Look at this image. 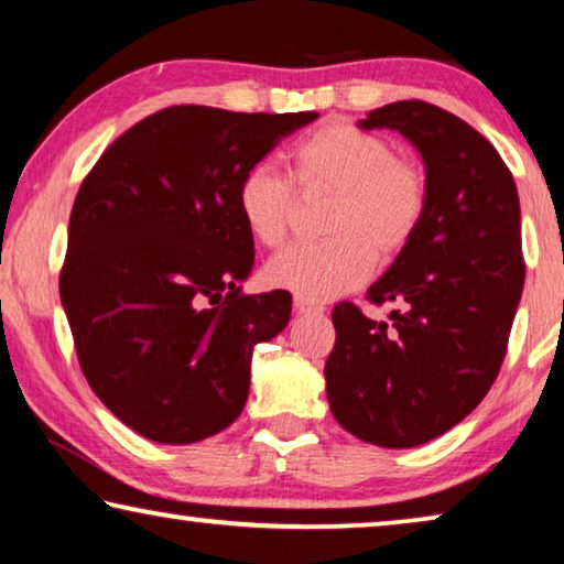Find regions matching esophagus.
<instances>
[{"label": "esophagus", "mask_w": 564, "mask_h": 564, "mask_svg": "<svg viewBox=\"0 0 564 564\" xmlns=\"http://www.w3.org/2000/svg\"><path fill=\"white\" fill-rule=\"evenodd\" d=\"M293 308H296V314H318V311H324L322 304H314V301L301 296L293 299Z\"/></svg>", "instance_id": "1"}]
</instances>
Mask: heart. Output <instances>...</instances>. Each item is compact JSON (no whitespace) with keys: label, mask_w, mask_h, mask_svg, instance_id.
I'll return each mask as SVG.
<instances>
[{"label":"heart","mask_w":564,"mask_h":564,"mask_svg":"<svg viewBox=\"0 0 564 564\" xmlns=\"http://www.w3.org/2000/svg\"><path fill=\"white\" fill-rule=\"evenodd\" d=\"M304 192H326L324 242H296L265 265V283L308 301H329L362 285L377 263L405 253L423 225L427 182L388 139L349 123H326L291 151ZM238 215L258 246L275 248L289 232L293 187L273 166L256 164L235 192Z\"/></svg>","instance_id":"1"}]
</instances>
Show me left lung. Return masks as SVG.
I'll return each mask as SVG.
<instances>
[{"instance_id":"obj_1","label":"left lung","mask_w":564,"mask_h":564,"mask_svg":"<svg viewBox=\"0 0 564 564\" xmlns=\"http://www.w3.org/2000/svg\"><path fill=\"white\" fill-rule=\"evenodd\" d=\"M359 129H390L423 159L427 209L405 253L367 289L388 322L334 308L326 398L344 431L415 448L458 425L497 380L524 289L514 176L476 129L423 100L375 108Z\"/></svg>"}]
</instances>
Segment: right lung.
<instances>
[{"label": "right lung", "instance_id": "1", "mask_svg": "<svg viewBox=\"0 0 564 564\" xmlns=\"http://www.w3.org/2000/svg\"><path fill=\"white\" fill-rule=\"evenodd\" d=\"M318 113L172 106L104 151L75 197L61 301L90 390L131 431L187 445L242 413L291 293L240 296L256 248L240 176Z\"/></svg>", "mask_w": 564, "mask_h": 564}]
</instances>
